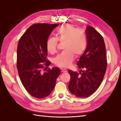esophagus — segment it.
Returning a JSON list of instances; mask_svg holds the SVG:
<instances>
[{"label": "esophagus", "mask_w": 121, "mask_h": 121, "mask_svg": "<svg viewBox=\"0 0 121 121\" xmlns=\"http://www.w3.org/2000/svg\"><path fill=\"white\" fill-rule=\"evenodd\" d=\"M61 71L62 73H66L67 72L66 69H61Z\"/></svg>", "instance_id": "34e87169"}]
</instances>
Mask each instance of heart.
Returning <instances> with one entry per match:
<instances>
[{"label": "heart", "mask_w": 121, "mask_h": 121, "mask_svg": "<svg viewBox=\"0 0 121 121\" xmlns=\"http://www.w3.org/2000/svg\"><path fill=\"white\" fill-rule=\"evenodd\" d=\"M57 39L50 37L46 42V49L50 54L57 51L58 40L64 42L63 52L58 55L54 59L56 65L67 67L73 61L74 54L80 56L85 51L87 41L86 35L80 30H77L73 25L67 24L58 28L56 33Z\"/></svg>", "instance_id": "heart-1"}]
</instances>
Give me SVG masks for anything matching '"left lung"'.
Segmentation results:
<instances>
[{
    "instance_id": "1",
    "label": "left lung",
    "mask_w": 121,
    "mask_h": 121,
    "mask_svg": "<svg viewBox=\"0 0 121 121\" xmlns=\"http://www.w3.org/2000/svg\"><path fill=\"white\" fill-rule=\"evenodd\" d=\"M87 46L77 62L79 73L69 69V90L78 97L90 96L99 88L105 74L107 62L103 36L93 27L86 30Z\"/></svg>"
}]
</instances>
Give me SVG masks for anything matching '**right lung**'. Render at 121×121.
Here are the masks:
<instances>
[{"mask_svg": "<svg viewBox=\"0 0 121 121\" xmlns=\"http://www.w3.org/2000/svg\"><path fill=\"white\" fill-rule=\"evenodd\" d=\"M58 24H35L29 27L19 39L17 48V69L21 82L27 91L38 99L51 93L60 74L59 67H54L43 72L50 63L47 60L46 42ZM43 69V70H44Z\"/></svg>", "mask_w": 121, "mask_h": 121, "instance_id": "right-lung-1", "label": "right lung"}]
</instances>
